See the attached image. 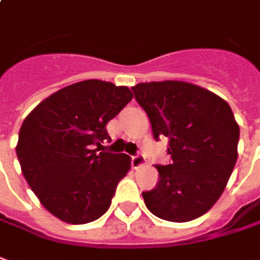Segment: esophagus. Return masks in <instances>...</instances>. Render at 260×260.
<instances>
[{
  "label": "esophagus",
  "instance_id": "obj_1",
  "mask_svg": "<svg viewBox=\"0 0 260 260\" xmlns=\"http://www.w3.org/2000/svg\"><path fill=\"white\" fill-rule=\"evenodd\" d=\"M131 163H132V168L134 169H139L141 166H143V165L146 163V160H145V156L143 155H136V156H132V160H131Z\"/></svg>",
  "mask_w": 260,
  "mask_h": 260
}]
</instances>
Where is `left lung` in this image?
Masks as SVG:
<instances>
[{
    "label": "left lung",
    "mask_w": 260,
    "mask_h": 260,
    "mask_svg": "<svg viewBox=\"0 0 260 260\" xmlns=\"http://www.w3.org/2000/svg\"><path fill=\"white\" fill-rule=\"evenodd\" d=\"M148 114L153 138H169L170 165L156 166L159 183L143 191L148 210L172 222H187L211 208L238 159V126L228 103L210 90L166 80L132 87Z\"/></svg>",
    "instance_id": "left-lung-1"
}]
</instances>
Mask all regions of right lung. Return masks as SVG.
<instances>
[{
  "label": "right lung",
  "instance_id": "right-lung-1",
  "mask_svg": "<svg viewBox=\"0 0 260 260\" xmlns=\"http://www.w3.org/2000/svg\"><path fill=\"white\" fill-rule=\"evenodd\" d=\"M132 97L128 87L84 80L53 92L25 118L16 156L29 187L54 217L87 224L110 208L131 157L99 150L111 139L105 125Z\"/></svg>",
  "mask_w": 260,
  "mask_h": 260
}]
</instances>
